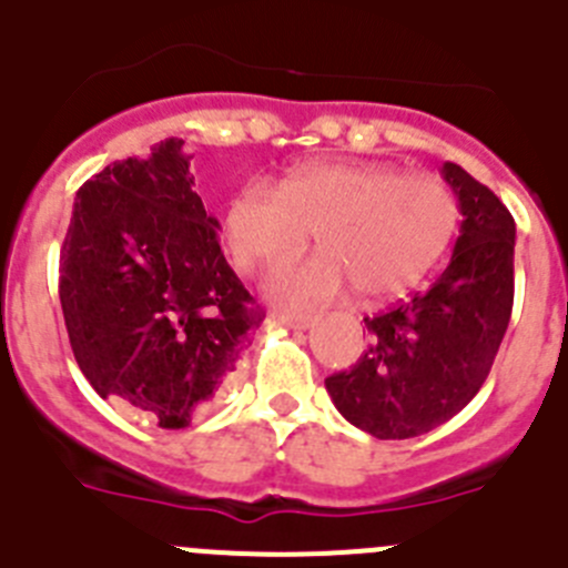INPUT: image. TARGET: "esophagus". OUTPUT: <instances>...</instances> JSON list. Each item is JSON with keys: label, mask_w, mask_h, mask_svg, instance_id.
I'll return each instance as SVG.
<instances>
[{"label": "esophagus", "mask_w": 568, "mask_h": 568, "mask_svg": "<svg viewBox=\"0 0 568 568\" xmlns=\"http://www.w3.org/2000/svg\"><path fill=\"white\" fill-rule=\"evenodd\" d=\"M274 320L285 327H294V331H302V327L311 325V316L308 314H291V311H277Z\"/></svg>", "instance_id": "esophagus-1"}]
</instances>
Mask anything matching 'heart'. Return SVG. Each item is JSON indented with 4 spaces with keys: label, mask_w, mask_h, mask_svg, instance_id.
<instances>
[{
    "label": "heart",
    "mask_w": 568,
    "mask_h": 568,
    "mask_svg": "<svg viewBox=\"0 0 568 568\" xmlns=\"http://www.w3.org/2000/svg\"><path fill=\"white\" fill-rule=\"evenodd\" d=\"M457 199L434 173L386 164H302L280 187L252 179L224 210V243L241 272L296 257L314 230L322 252L280 268L268 296L314 308L349 283L369 300L415 285L457 230Z\"/></svg>",
    "instance_id": "obj_1"
}]
</instances>
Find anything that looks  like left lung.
Segmentation results:
<instances>
[{
    "label": "left lung",
    "mask_w": 568,
    "mask_h": 568,
    "mask_svg": "<svg viewBox=\"0 0 568 568\" xmlns=\"http://www.w3.org/2000/svg\"><path fill=\"white\" fill-rule=\"evenodd\" d=\"M463 226L452 263L432 288L367 316L369 347L325 378L333 404L378 439H409L443 426L485 384L513 314L516 221L499 195L459 164H443Z\"/></svg>",
    "instance_id": "left-lung-1"
}]
</instances>
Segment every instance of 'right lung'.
<instances>
[{
    "label": "right lung",
    "mask_w": 568,
    "mask_h": 568,
    "mask_svg": "<svg viewBox=\"0 0 568 568\" xmlns=\"http://www.w3.org/2000/svg\"><path fill=\"white\" fill-rule=\"evenodd\" d=\"M190 159L171 136L89 179L58 268L81 373L100 397L162 428L190 426L266 316L221 252Z\"/></svg>",
    "instance_id": "right-lung-1"
}]
</instances>
